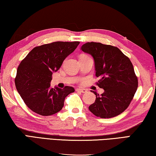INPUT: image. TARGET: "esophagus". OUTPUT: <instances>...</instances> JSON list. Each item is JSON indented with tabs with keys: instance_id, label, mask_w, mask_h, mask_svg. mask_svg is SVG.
I'll use <instances>...</instances> for the list:
<instances>
[{
	"instance_id": "esophagus-1",
	"label": "esophagus",
	"mask_w": 156,
	"mask_h": 156,
	"mask_svg": "<svg viewBox=\"0 0 156 156\" xmlns=\"http://www.w3.org/2000/svg\"><path fill=\"white\" fill-rule=\"evenodd\" d=\"M76 91L77 92H81V93H86V92H87V90L86 89H83V88H77L76 90Z\"/></svg>"
}]
</instances>
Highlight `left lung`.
Segmentation results:
<instances>
[{"label": "left lung", "mask_w": 156, "mask_h": 156, "mask_svg": "<svg viewBox=\"0 0 156 156\" xmlns=\"http://www.w3.org/2000/svg\"><path fill=\"white\" fill-rule=\"evenodd\" d=\"M81 50L93 57L96 76L100 77L97 86L104 90L101 95L92 91L97 98L90 111L103 119L119 115L128 108L138 88L130 59L117 47L99 42H87Z\"/></svg>", "instance_id": "left-lung-1"}]
</instances>
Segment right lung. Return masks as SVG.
<instances>
[{"instance_id":"1","label":"right lung","mask_w":156,"mask_h":156,"mask_svg":"<svg viewBox=\"0 0 156 156\" xmlns=\"http://www.w3.org/2000/svg\"><path fill=\"white\" fill-rule=\"evenodd\" d=\"M80 42H55L36 46L29 52L18 68L15 84L29 109L42 116L58 112L65 98L75 92L71 86L51 88L53 73L75 50Z\"/></svg>"}]
</instances>
